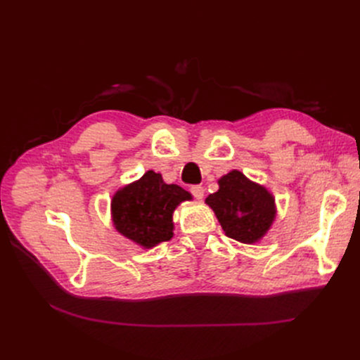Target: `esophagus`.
<instances>
[{"label":"esophagus","mask_w":360,"mask_h":360,"mask_svg":"<svg viewBox=\"0 0 360 360\" xmlns=\"http://www.w3.org/2000/svg\"><path fill=\"white\" fill-rule=\"evenodd\" d=\"M191 193L197 200H202V197H204V188L200 186V184H193V186H191Z\"/></svg>","instance_id":"esophagus-1"}]
</instances>
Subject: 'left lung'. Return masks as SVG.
<instances>
[{
    "label": "left lung",
    "instance_id": "left-lung-1",
    "mask_svg": "<svg viewBox=\"0 0 360 360\" xmlns=\"http://www.w3.org/2000/svg\"><path fill=\"white\" fill-rule=\"evenodd\" d=\"M205 202L214 210L225 234L243 243L257 242L275 219L274 197L240 171L224 176L219 191L209 195Z\"/></svg>",
    "mask_w": 360,
    "mask_h": 360
}]
</instances>
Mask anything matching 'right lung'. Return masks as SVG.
Segmentation results:
<instances>
[{
	"instance_id": "add662e5",
	"label": "right lung",
	"mask_w": 360,
	"mask_h": 360,
	"mask_svg": "<svg viewBox=\"0 0 360 360\" xmlns=\"http://www.w3.org/2000/svg\"><path fill=\"white\" fill-rule=\"evenodd\" d=\"M184 200H191L189 192L177 184H167L160 174L147 171L114 195V225L130 240L151 248L172 237V212Z\"/></svg>"
}]
</instances>
